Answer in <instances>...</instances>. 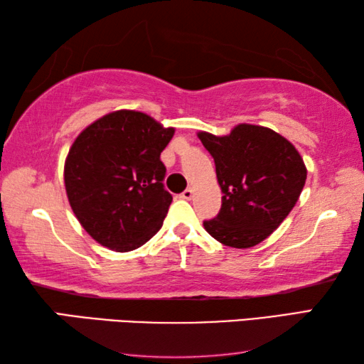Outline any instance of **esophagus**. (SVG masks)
I'll list each match as a JSON object with an SVG mask.
<instances>
[{
    "instance_id": "esophagus-1",
    "label": "esophagus",
    "mask_w": 364,
    "mask_h": 364,
    "mask_svg": "<svg viewBox=\"0 0 364 364\" xmlns=\"http://www.w3.org/2000/svg\"><path fill=\"white\" fill-rule=\"evenodd\" d=\"M193 194H194V189L193 188H188L186 191H183V193L180 194V197H181V199H184V200H191V199H193Z\"/></svg>"
}]
</instances>
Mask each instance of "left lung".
I'll use <instances>...</instances> for the list:
<instances>
[{
	"label": "left lung",
	"instance_id": "obj_1",
	"mask_svg": "<svg viewBox=\"0 0 364 364\" xmlns=\"http://www.w3.org/2000/svg\"><path fill=\"white\" fill-rule=\"evenodd\" d=\"M197 138L212 154L223 197L205 231L228 247L249 249L278 230L297 204L306 167L291 141L267 127L239 123L215 136Z\"/></svg>",
	"mask_w": 364,
	"mask_h": 364
}]
</instances>
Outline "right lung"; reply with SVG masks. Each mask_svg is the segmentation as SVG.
I'll list each match as a JSON object with an SVG mask.
<instances>
[{
  "mask_svg": "<svg viewBox=\"0 0 364 364\" xmlns=\"http://www.w3.org/2000/svg\"><path fill=\"white\" fill-rule=\"evenodd\" d=\"M175 128L120 109L95 120L73 141L64 164L69 204L83 230L115 252L141 247L171 204L160 160Z\"/></svg>",
  "mask_w": 364,
  "mask_h": 364,
  "instance_id": "obj_1",
  "label": "right lung"
}]
</instances>
